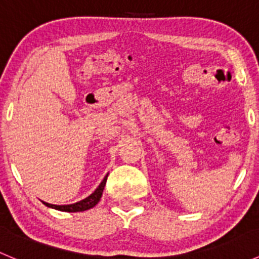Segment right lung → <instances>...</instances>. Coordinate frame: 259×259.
<instances>
[{
	"mask_svg": "<svg viewBox=\"0 0 259 259\" xmlns=\"http://www.w3.org/2000/svg\"><path fill=\"white\" fill-rule=\"evenodd\" d=\"M106 179H108V176H106L105 178L103 179V182L100 183V185H99V187L96 188V190L93 193V194L89 195V197L85 198V199L80 200V202L75 203V204L55 205V204H49V203H45V202H44V204H45L46 207L54 208V209L62 210V211H83V210L90 209V208L95 207V205L99 203V200H100L101 195H103L104 187H105Z\"/></svg>",
	"mask_w": 259,
	"mask_h": 259,
	"instance_id": "add662e5",
	"label": "right lung"
}]
</instances>
